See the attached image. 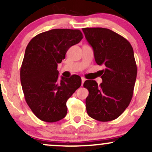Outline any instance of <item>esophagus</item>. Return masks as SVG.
I'll return each mask as SVG.
<instances>
[{
	"label": "esophagus",
	"instance_id": "1",
	"mask_svg": "<svg viewBox=\"0 0 152 152\" xmlns=\"http://www.w3.org/2000/svg\"><path fill=\"white\" fill-rule=\"evenodd\" d=\"M86 81V79H85L84 78L82 77V78H81V85H82V86H83V83H84V81Z\"/></svg>",
	"mask_w": 152,
	"mask_h": 152
}]
</instances>
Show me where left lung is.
Returning <instances> with one entry per match:
<instances>
[{
    "label": "left lung",
    "mask_w": 152,
    "mask_h": 152,
    "mask_svg": "<svg viewBox=\"0 0 152 152\" xmlns=\"http://www.w3.org/2000/svg\"><path fill=\"white\" fill-rule=\"evenodd\" d=\"M94 50L96 64L104 66L102 83L86 80L83 86L88 91L86 99L87 114L99 121L116 119L129 105L137 74L134 50L128 41L104 28L82 29Z\"/></svg>",
    "instance_id": "1"
}]
</instances>
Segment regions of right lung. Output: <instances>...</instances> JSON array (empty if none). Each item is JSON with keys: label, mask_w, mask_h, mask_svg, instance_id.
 Instances as JSON below:
<instances>
[{"label": "right lung", "mask_w": 152, "mask_h": 152, "mask_svg": "<svg viewBox=\"0 0 152 152\" xmlns=\"http://www.w3.org/2000/svg\"><path fill=\"white\" fill-rule=\"evenodd\" d=\"M82 38L79 30L52 29L38 34L26 47L20 82L26 103L41 121L52 123L65 117L66 102L81 86L78 75L58 80L57 66Z\"/></svg>", "instance_id": "right-lung-1"}]
</instances>
